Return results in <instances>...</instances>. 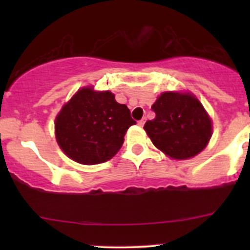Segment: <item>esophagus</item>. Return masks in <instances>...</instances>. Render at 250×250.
<instances>
[{
	"label": "esophagus",
	"instance_id": "34e87169",
	"mask_svg": "<svg viewBox=\"0 0 250 250\" xmlns=\"http://www.w3.org/2000/svg\"><path fill=\"white\" fill-rule=\"evenodd\" d=\"M138 125H139L140 127H143V125H145V118H143V120H140L139 122H138Z\"/></svg>",
	"mask_w": 250,
	"mask_h": 250
}]
</instances>
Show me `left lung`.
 <instances>
[{"label": "left lung", "instance_id": "8db88e82", "mask_svg": "<svg viewBox=\"0 0 250 250\" xmlns=\"http://www.w3.org/2000/svg\"><path fill=\"white\" fill-rule=\"evenodd\" d=\"M155 120L144 125L153 145L174 160L200 153L211 137V121L192 94L166 92L151 106Z\"/></svg>", "mask_w": 250, "mask_h": 250}]
</instances>
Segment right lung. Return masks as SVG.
<instances>
[{"label": "right lung", "instance_id": "add662e5", "mask_svg": "<svg viewBox=\"0 0 250 250\" xmlns=\"http://www.w3.org/2000/svg\"><path fill=\"white\" fill-rule=\"evenodd\" d=\"M130 111L109 92L82 88L55 118V137L60 148L81 165L111 160L122 146L130 125Z\"/></svg>", "mask_w": 250, "mask_h": 250}]
</instances>
